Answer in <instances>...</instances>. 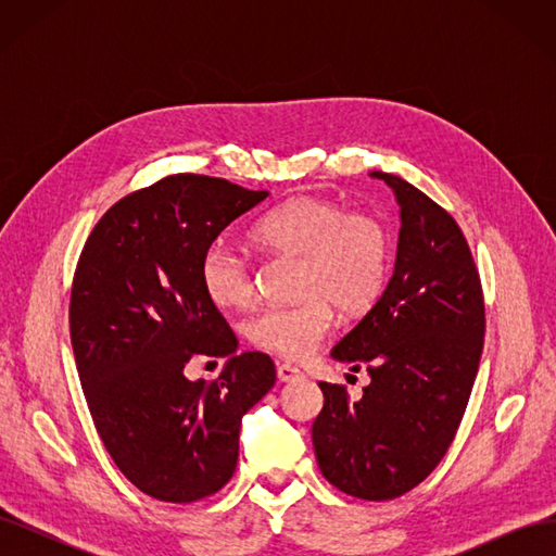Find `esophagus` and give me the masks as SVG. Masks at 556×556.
<instances>
[{"label": "esophagus", "instance_id": "obj_1", "mask_svg": "<svg viewBox=\"0 0 556 556\" xmlns=\"http://www.w3.org/2000/svg\"><path fill=\"white\" fill-rule=\"evenodd\" d=\"M276 368H278V380L280 382H292V380L304 378V374H301L299 368L292 366V364H278Z\"/></svg>", "mask_w": 556, "mask_h": 556}]
</instances>
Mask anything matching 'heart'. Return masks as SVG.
Listing matches in <instances>:
<instances>
[{"label": "heart", "instance_id": "obj_1", "mask_svg": "<svg viewBox=\"0 0 556 556\" xmlns=\"http://www.w3.org/2000/svg\"><path fill=\"white\" fill-rule=\"evenodd\" d=\"M262 248L301 260L294 306H268L248 323V339L282 359H306L333 327V309L359 315L380 299L392 262V239L371 213H348L331 199L299 194L252 227ZM201 282L215 306L245 308L255 296L250 257L215 241L201 257Z\"/></svg>", "mask_w": 556, "mask_h": 556}]
</instances>
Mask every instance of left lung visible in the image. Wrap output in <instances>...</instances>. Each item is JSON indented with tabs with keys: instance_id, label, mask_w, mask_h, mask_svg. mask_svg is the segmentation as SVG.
Instances as JSON below:
<instances>
[{
	"instance_id": "1",
	"label": "left lung",
	"mask_w": 556,
	"mask_h": 556,
	"mask_svg": "<svg viewBox=\"0 0 556 556\" xmlns=\"http://www.w3.org/2000/svg\"><path fill=\"white\" fill-rule=\"evenodd\" d=\"M399 204L394 274L331 357L364 366L359 401L319 382L313 422L323 476L341 492L387 501L410 492L445 457L478 376L484 343L480 276L454 217L399 176L371 172Z\"/></svg>"
}]
</instances>
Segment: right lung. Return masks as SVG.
Listing matches in <instances>:
<instances>
[{
  "label": "right lung",
  "mask_w": 556,
  "mask_h": 556,
  "mask_svg": "<svg viewBox=\"0 0 556 556\" xmlns=\"http://www.w3.org/2000/svg\"><path fill=\"white\" fill-rule=\"evenodd\" d=\"M268 197L176 174L113 204L83 245L70 329L78 378L111 459L148 496L206 498L233 476L241 417L271 390L264 352L237 336L201 282L220 231ZM192 356H229L217 381H188Z\"/></svg>",
  "instance_id": "right-lung-1"
}]
</instances>
